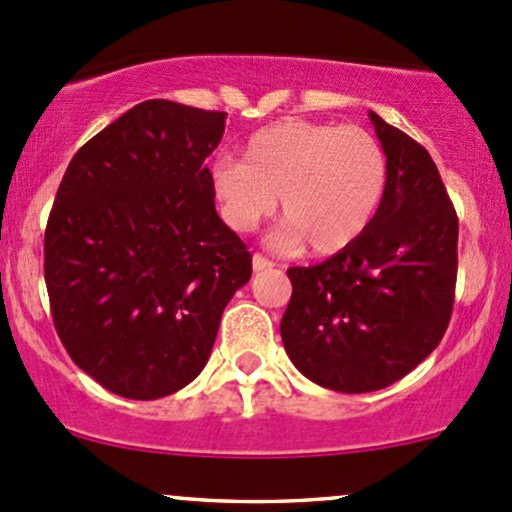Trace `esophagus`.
<instances>
[{"label": "esophagus", "mask_w": 512, "mask_h": 512, "mask_svg": "<svg viewBox=\"0 0 512 512\" xmlns=\"http://www.w3.org/2000/svg\"><path fill=\"white\" fill-rule=\"evenodd\" d=\"M251 263H254V271H266V268H273L271 258H266L263 254H254Z\"/></svg>", "instance_id": "34e87169"}]
</instances>
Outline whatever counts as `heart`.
<instances>
[{"label":"heart","instance_id":"b5f03b06","mask_svg":"<svg viewBox=\"0 0 512 512\" xmlns=\"http://www.w3.org/2000/svg\"><path fill=\"white\" fill-rule=\"evenodd\" d=\"M387 171L382 145L363 128L280 120L246 140L241 162H215L212 188L237 232H251L280 198L285 239L333 254L358 239L380 210Z\"/></svg>","mask_w":512,"mask_h":512}]
</instances>
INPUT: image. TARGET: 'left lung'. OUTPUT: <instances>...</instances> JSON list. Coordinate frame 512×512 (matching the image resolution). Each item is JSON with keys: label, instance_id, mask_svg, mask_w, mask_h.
I'll return each instance as SVG.
<instances>
[{"label": "left lung", "instance_id": "left-lung-1", "mask_svg": "<svg viewBox=\"0 0 512 512\" xmlns=\"http://www.w3.org/2000/svg\"><path fill=\"white\" fill-rule=\"evenodd\" d=\"M387 191L372 222L338 254L287 268L280 336L297 370L343 394L377 392L426 360L445 336L457 283L455 205L426 147L370 113Z\"/></svg>", "mask_w": 512, "mask_h": 512}]
</instances>
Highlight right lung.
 Instances as JSON below:
<instances>
[{
    "mask_svg": "<svg viewBox=\"0 0 512 512\" xmlns=\"http://www.w3.org/2000/svg\"><path fill=\"white\" fill-rule=\"evenodd\" d=\"M222 111L152 99L79 149L45 227V285L74 365L108 392L152 401L210 358L251 254L215 210L203 162Z\"/></svg>",
    "mask_w": 512,
    "mask_h": 512,
    "instance_id": "obj_1",
    "label": "right lung"
}]
</instances>
